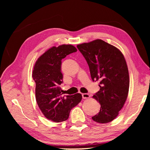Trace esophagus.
I'll use <instances>...</instances> for the list:
<instances>
[{"label": "esophagus", "instance_id": "obj_1", "mask_svg": "<svg viewBox=\"0 0 150 150\" xmlns=\"http://www.w3.org/2000/svg\"><path fill=\"white\" fill-rule=\"evenodd\" d=\"M82 97L83 99H88L90 98V95L88 93H83L82 94Z\"/></svg>", "mask_w": 150, "mask_h": 150}]
</instances>
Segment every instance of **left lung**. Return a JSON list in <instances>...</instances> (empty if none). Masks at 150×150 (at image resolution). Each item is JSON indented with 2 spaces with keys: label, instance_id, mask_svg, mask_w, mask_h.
<instances>
[{
  "label": "left lung",
  "instance_id": "8db88e82",
  "mask_svg": "<svg viewBox=\"0 0 150 150\" xmlns=\"http://www.w3.org/2000/svg\"><path fill=\"white\" fill-rule=\"evenodd\" d=\"M77 47L87 61L92 80L100 81V89L93 96L101 104L100 111L92 119L99 123L111 122L123 107L129 91V72L124 56L101 39Z\"/></svg>",
  "mask_w": 150,
  "mask_h": 150
}]
</instances>
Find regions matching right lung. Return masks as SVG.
<instances>
[{"label":"right lung","instance_id":"add662e5","mask_svg":"<svg viewBox=\"0 0 150 150\" xmlns=\"http://www.w3.org/2000/svg\"><path fill=\"white\" fill-rule=\"evenodd\" d=\"M76 51L70 44L52 47L38 59L34 67L36 101L45 117L54 122L67 120L71 110L82 99L79 93L62 96L60 87L63 78L61 60Z\"/></svg>","mask_w":150,"mask_h":150}]
</instances>
